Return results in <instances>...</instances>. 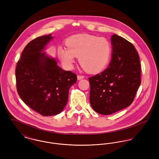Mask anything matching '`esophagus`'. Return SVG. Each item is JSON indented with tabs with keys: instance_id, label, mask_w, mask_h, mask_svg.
<instances>
[{
	"instance_id": "34e87169",
	"label": "esophagus",
	"mask_w": 159,
	"mask_h": 159,
	"mask_svg": "<svg viewBox=\"0 0 159 159\" xmlns=\"http://www.w3.org/2000/svg\"><path fill=\"white\" fill-rule=\"evenodd\" d=\"M84 78V76H83V75H78L77 76V78H78V80H82V79H83Z\"/></svg>"
}]
</instances>
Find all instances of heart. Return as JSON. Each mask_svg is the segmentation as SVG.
I'll return each instance as SVG.
<instances>
[{"label":"heart","mask_w":159,"mask_h":159,"mask_svg":"<svg viewBox=\"0 0 159 159\" xmlns=\"http://www.w3.org/2000/svg\"><path fill=\"white\" fill-rule=\"evenodd\" d=\"M66 45L67 48H57V54L67 68H71L75 57H79L85 70L98 73L106 68L110 61L112 45L106 38L89 34L75 35L67 39Z\"/></svg>","instance_id":"b5f03b06"}]
</instances>
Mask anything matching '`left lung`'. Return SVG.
Instances as JSON below:
<instances>
[{
    "label": "left lung",
    "mask_w": 159,
    "mask_h": 159,
    "mask_svg": "<svg viewBox=\"0 0 159 159\" xmlns=\"http://www.w3.org/2000/svg\"><path fill=\"white\" fill-rule=\"evenodd\" d=\"M109 67L89 78L91 107L97 113L108 115L130 106L141 84V64L135 46L114 34Z\"/></svg>",
    "instance_id": "1"
}]
</instances>
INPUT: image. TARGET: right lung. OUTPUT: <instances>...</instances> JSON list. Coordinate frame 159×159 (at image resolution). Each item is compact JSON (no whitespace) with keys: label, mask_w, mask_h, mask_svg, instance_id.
<instances>
[{"label":"right lung","mask_w":159,"mask_h":159,"mask_svg":"<svg viewBox=\"0 0 159 159\" xmlns=\"http://www.w3.org/2000/svg\"><path fill=\"white\" fill-rule=\"evenodd\" d=\"M39 37L23 50L15 69L18 93L24 103L44 116L60 113L66 106L69 89L76 82V75L57 65L54 59L42 52L52 39Z\"/></svg>","instance_id":"right-lung-1"}]
</instances>
